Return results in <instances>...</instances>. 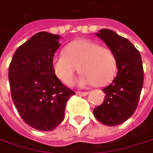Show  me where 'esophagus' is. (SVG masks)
<instances>
[{
    "instance_id": "1",
    "label": "esophagus",
    "mask_w": 153,
    "mask_h": 153,
    "mask_svg": "<svg viewBox=\"0 0 153 153\" xmlns=\"http://www.w3.org/2000/svg\"><path fill=\"white\" fill-rule=\"evenodd\" d=\"M77 95H79V96H87L88 94V91H85V92H81V91H77Z\"/></svg>"
}]
</instances>
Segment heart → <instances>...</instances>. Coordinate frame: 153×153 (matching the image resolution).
<instances>
[{
	"instance_id": "heart-1",
	"label": "heart",
	"mask_w": 153,
	"mask_h": 153,
	"mask_svg": "<svg viewBox=\"0 0 153 153\" xmlns=\"http://www.w3.org/2000/svg\"><path fill=\"white\" fill-rule=\"evenodd\" d=\"M52 67L56 76L65 85L73 84L78 67L81 74L80 85L101 87L113 79L117 61L113 52L106 47L88 40H76L65 47V54L53 58Z\"/></svg>"
}]
</instances>
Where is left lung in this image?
<instances>
[{
	"label": "left lung",
	"instance_id": "8db88e82",
	"mask_svg": "<svg viewBox=\"0 0 153 153\" xmlns=\"http://www.w3.org/2000/svg\"><path fill=\"white\" fill-rule=\"evenodd\" d=\"M113 52L118 73L103 91V104L93 111L97 120L106 126H117L129 119L137 110L143 84L141 55L126 38L111 30L102 29L97 34Z\"/></svg>",
	"mask_w": 153,
	"mask_h": 153
}]
</instances>
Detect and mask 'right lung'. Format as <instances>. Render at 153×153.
Segmentation results:
<instances>
[{
  "mask_svg": "<svg viewBox=\"0 0 153 153\" xmlns=\"http://www.w3.org/2000/svg\"><path fill=\"white\" fill-rule=\"evenodd\" d=\"M59 35L40 32L22 44L9 66L13 103L30 127L50 131L64 120L68 99L75 92L64 85L52 67Z\"/></svg>",
  "mask_w": 153,
  "mask_h": 153,
  "instance_id": "obj_1",
  "label": "right lung"
}]
</instances>
